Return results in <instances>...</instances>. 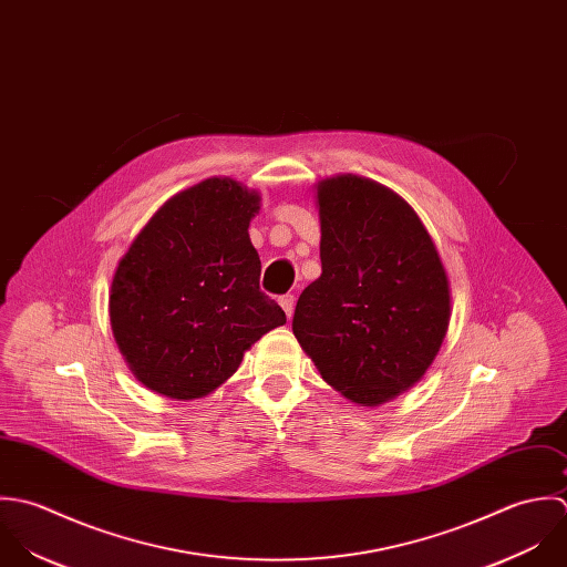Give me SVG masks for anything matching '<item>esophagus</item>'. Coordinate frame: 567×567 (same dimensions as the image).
I'll list each match as a JSON object with an SVG mask.
<instances>
[{
  "instance_id": "esophagus-1",
  "label": "esophagus",
  "mask_w": 567,
  "mask_h": 567,
  "mask_svg": "<svg viewBox=\"0 0 567 567\" xmlns=\"http://www.w3.org/2000/svg\"><path fill=\"white\" fill-rule=\"evenodd\" d=\"M278 302H280L282 311L287 313V318H291V316H293V307H296V298H293L291 293H287V296H280Z\"/></svg>"
}]
</instances>
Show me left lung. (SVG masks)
I'll return each instance as SVG.
<instances>
[{"label":"left lung","instance_id":"8db88e82","mask_svg":"<svg viewBox=\"0 0 567 567\" xmlns=\"http://www.w3.org/2000/svg\"><path fill=\"white\" fill-rule=\"evenodd\" d=\"M322 274L298 298L293 336L322 379L374 408L416 385L452 320L441 254L414 208L359 175L318 182Z\"/></svg>","mask_w":567,"mask_h":567}]
</instances>
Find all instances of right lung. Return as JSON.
<instances>
[{"instance_id": "add662e5", "label": "right lung", "mask_w": 567, "mask_h": 567, "mask_svg": "<svg viewBox=\"0 0 567 567\" xmlns=\"http://www.w3.org/2000/svg\"><path fill=\"white\" fill-rule=\"evenodd\" d=\"M260 195L229 177L173 195L120 258L110 289L115 343L155 394L193 401L238 370L245 350L287 322L260 291L249 221Z\"/></svg>"}]
</instances>
